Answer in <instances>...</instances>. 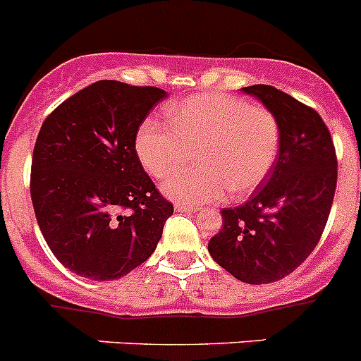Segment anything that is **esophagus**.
I'll list each match as a JSON object with an SVG mask.
<instances>
[{"instance_id": "esophagus-1", "label": "esophagus", "mask_w": 361, "mask_h": 361, "mask_svg": "<svg viewBox=\"0 0 361 361\" xmlns=\"http://www.w3.org/2000/svg\"><path fill=\"white\" fill-rule=\"evenodd\" d=\"M175 211H178V213H197L198 207L190 206V204L184 202H175Z\"/></svg>"}]
</instances>
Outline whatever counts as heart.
Returning <instances> with one entry per match:
<instances>
[{"instance_id":"obj_1","label":"heart","mask_w":361,"mask_h":361,"mask_svg":"<svg viewBox=\"0 0 361 361\" xmlns=\"http://www.w3.org/2000/svg\"><path fill=\"white\" fill-rule=\"evenodd\" d=\"M170 125L141 123L134 148L150 177H170L191 161L198 168L175 175L164 195L188 204L211 202L224 191L249 197L269 177L281 150V125L263 107L241 98L202 94L168 109Z\"/></svg>"}]
</instances>
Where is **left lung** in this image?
Masks as SVG:
<instances>
[{"label":"left lung","mask_w":361,"mask_h":361,"mask_svg":"<svg viewBox=\"0 0 361 361\" xmlns=\"http://www.w3.org/2000/svg\"><path fill=\"white\" fill-rule=\"evenodd\" d=\"M241 91L281 125V150L263 188L221 209L211 257L236 279L267 284L292 274L319 243L336 190V154L326 123L308 105L272 85Z\"/></svg>","instance_id":"8db88e82"}]
</instances>
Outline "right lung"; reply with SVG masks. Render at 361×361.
Returning <instances> with one entry per match:
<instances>
[{"label": "right lung", "instance_id": "add662e5", "mask_svg": "<svg viewBox=\"0 0 361 361\" xmlns=\"http://www.w3.org/2000/svg\"><path fill=\"white\" fill-rule=\"evenodd\" d=\"M168 97L100 80L62 102L39 130L30 195L46 243L66 269L120 279L152 256L173 206L135 155L137 128Z\"/></svg>", "mask_w": 361, "mask_h": 361}]
</instances>
